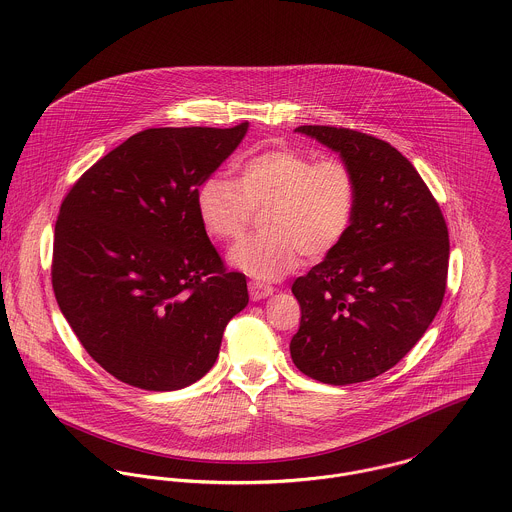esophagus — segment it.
Here are the masks:
<instances>
[{
	"label": "esophagus",
	"instance_id": "34e87169",
	"mask_svg": "<svg viewBox=\"0 0 512 512\" xmlns=\"http://www.w3.org/2000/svg\"><path fill=\"white\" fill-rule=\"evenodd\" d=\"M275 292L273 286L269 284L259 283V281H251L249 283V294H251V300H263V298H269L271 294Z\"/></svg>",
	"mask_w": 512,
	"mask_h": 512
}]
</instances>
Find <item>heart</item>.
Returning <instances> with one entry per match:
<instances>
[{
	"label": "heart",
	"instance_id": "heart-1",
	"mask_svg": "<svg viewBox=\"0 0 512 512\" xmlns=\"http://www.w3.org/2000/svg\"><path fill=\"white\" fill-rule=\"evenodd\" d=\"M357 206L353 172L338 159L318 161L292 149H273L251 157L239 178L208 176L196 192L202 228L218 241L243 235L253 210H267V233L241 239L228 263L257 279L277 281L308 257L332 253L349 233Z\"/></svg>",
	"mask_w": 512,
	"mask_h": 512
}]
</instances>
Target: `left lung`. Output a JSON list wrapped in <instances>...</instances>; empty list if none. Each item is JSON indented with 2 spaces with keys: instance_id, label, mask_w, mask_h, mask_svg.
I'll return each instance as SVG.
<instances>
[{
  "instance_id": "obj_1",
  "label": "left lung",
  "mask_w": 512,
  "mask_h": 512,
  "mask_svg": "<svg viewBox=\"0 0 512 512\" xmlns=\"http://www.w3.org/2000/svg\"><path fill=\"white\" fill-rule=\"evenodd\" d=\"M294 131L340 155L357 206L345 239L292 284L302 318L290 357L320 383H363L395 367L438 314L448 226L420 174L387 141L328 125Z\"/></svg>"
}]
</instances>
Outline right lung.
Listing matches in <instances>:
<instances>
[{
	"mask_svg": "<svg viewBox=\"0 0 512 512\" xmlns=\"http://www.w3.org/2000/svg\"><path fill=\"white\" fill-rule=\"evenodd\" d=\"M231 129H145L84 172L55 226L53 288L76 338L115 379L178 391L216 363L247 281L196 212L198 186L239 147Z\"/></svg>",
	"mask_w": 512,
	"mask_h": 512,
	"instance_id": "1",
	"label": "right lung"
}]
</instances>
